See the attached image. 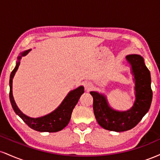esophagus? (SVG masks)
Masks as SVG:
<instances>
[{
    "label": "esophagus",
    "instance_id": "1",
    "mask_svg": "<svg viewBox=\"0 0 160 160\" xmlns=\"http://www.w3.org/2000/svg\"><path fill=\"white\" fill-rule=\"evenodd\" d=\"M84 87H85V89L86 92H89L90 90H92L93 88V85L91 83V82H86L85 84H84Z\"/></svg>",
    "mask_w": 160,
    "mask_h": 160
}]
</instances>
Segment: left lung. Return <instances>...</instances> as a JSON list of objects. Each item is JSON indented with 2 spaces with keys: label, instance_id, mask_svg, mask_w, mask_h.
<instances>
[{
  "label": "left lung",
  "instance_id": "8db88e82",
  "mask_svg": "<svg viewBox=\"0 0 160 160\" xmlns=\"http://www.w3.org/2000/svg\"><path fill=\"white\" fill-rule=\"evenodd\" d=\"M131 65L134 76L135 100L133 106L126 111H119L110 107L107 98L98 92H90L93 97V111L98 123L104 129L120 132L135 127L149 111L153 92L150 71L139 55L126 57Z\"/></svg>",
  "mask_w": 160,
  "mask_h": 160
}]
</instances>
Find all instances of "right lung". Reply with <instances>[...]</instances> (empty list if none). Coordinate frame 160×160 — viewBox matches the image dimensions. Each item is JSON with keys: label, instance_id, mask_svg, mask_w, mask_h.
I'll list each match as a JSON object with an SVG mask.
<instances>
[{"label": "right lung", "instance_id": "obj_1", "mask_svg": "<svg viewBox=\"0 0 160 160\" xmlns=\"http://www.w3.org/2000/svg\"><path fill=\"white\" fill-rule=\"evenodd\" d=\"M32 49H28L26 51L21 52L18 56V61L16 62L15 68L11 72L10 78V100L15 113L17 114L24 122L32 129L38 132H56L61 131L68 124L71 120V113L76 104H78L79 99L84 92V87L80 86L78 88L71 91L62 102L55 111L51 112L49 114L38 118H32L29 117L22 112L16 105L12 95V79L15 75L16 71L19 68L20 65V59L22 56H25Z\"/></svg>", "mask_w": 160, "mask_h": 160}]
</instances>
